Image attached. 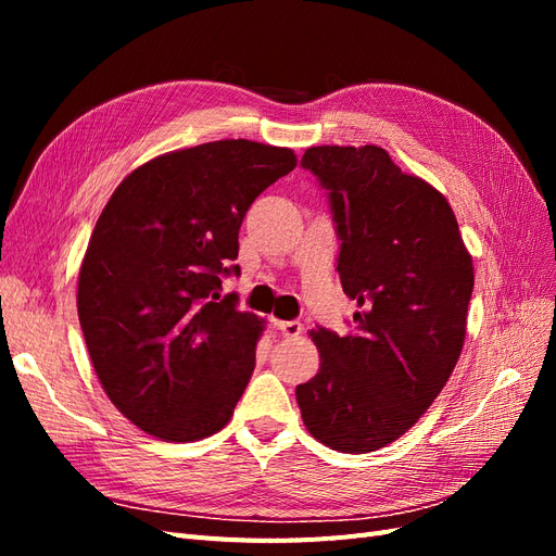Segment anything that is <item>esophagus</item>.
Instances as JSON below:
<instances>
[{"label":"esophagus","instance_id":"obj_1","mask_svg":"<svg viewBox=\"0 0 556 556\" xmlns=\"http://www.w3.org/2000/svg\"><path fill=\"white\" fill-rule=\"evenodd\" d=\"M274 327L285 336V339H296V336L301 333V323H296V319H292V323H282V319H274Z\"/></svg>","mask_w":556,"mask_h":556}]
</instances>
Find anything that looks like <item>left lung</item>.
<instances>
[{
    "mask_svg": "<svg viewBox=\"0 0 556 556\" xmlns=\"http://www.w3.org/2000/svg\"><path fill=\"white\" fill-rule=\"evenodd\" d=\"M329 197L336 271L362 308L352 331L313 329L319 371L296 384L313 439L366 454L401 439L441 394L466 339L473 260L447 199L378 146L308 148Z\"/></svg>",
    "mask_w": 556,
    "mask_h": 556,
    "instance_id": "obj_1",
    "label": "left lung"
}]
</instances>
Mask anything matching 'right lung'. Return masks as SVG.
<instances>
[{
	"label": "right lung",
	"instance_id": "obj_1",
	"mask_svg": "<svg viewBox=\"0 0 556 556\" xmlns=\"http://www.w3.org/2000/svg\"><path fill=\"white\" fill-rule=\"evenodd\" d=\"M290 148L248 139L174 150L134 169L94 225L78 274V319L104 392L131 425L201 441L233 415L264 323L220 294L239 276V229Z\"/></svg>",
	"mask_w": 556,
	"mask_h": 556
}]
</instances>
